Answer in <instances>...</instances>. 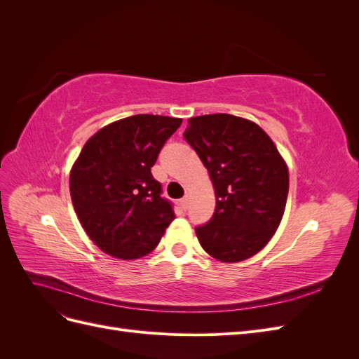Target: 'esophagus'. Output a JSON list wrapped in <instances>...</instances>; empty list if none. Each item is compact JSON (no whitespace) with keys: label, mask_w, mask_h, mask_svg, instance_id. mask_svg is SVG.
Masks as SVG:
<instances>
[{"label":"esophagus","mask_w":359,"mask_h":359,"mask_svg":"<svg viewBox=\"0 0 359 359\" xmlns=\"http://www.w3.org/2000/svg\"><path fill=\"white\" fill-rule=\"evenodd\" d=\"M180 205H181V208L186 211L187 208H189V196H186V198H182L181 201H180Z\"/></svg>","instance_id":"1"}]
</instances>
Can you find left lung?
<instances>
[{
    "mask_svg": "<svg viewBox=\"0 0 359 359\" xmlns=\"http://www.w3.org/2000/svg\"><path fill=\"white\" fill-rule=\"evenodd\" d=\"M184 137L208 170L215 193L212 219L196 227L202 248L226 264L255 256L283 219L285 158L256 123L229 114L190 118Z\"/></svg>",
    "mask_w": 359,
    "mask_h": 359,
    "instance_id": "left-lung-1",
    "label": "left lung"
}]
</instances>
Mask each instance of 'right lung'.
<instances>
[{
    "mask_svg": "<svg viewBox=\"0 0 359 359\" xmlns=\"http://www.w3.org/2000/svg\"><path fill=\"white\" fill-rule=\"evenodd\" d=\"M181 118L140 114L104 126L70 170L76 215L106 255L132 260L153 252L175 219L151 168Z\"/></svg>",
    "mask_w": 359,
    "mask_h": 359,
    "instance_id": "add662e5",
    "label": "right lung"
}]
</instances>
